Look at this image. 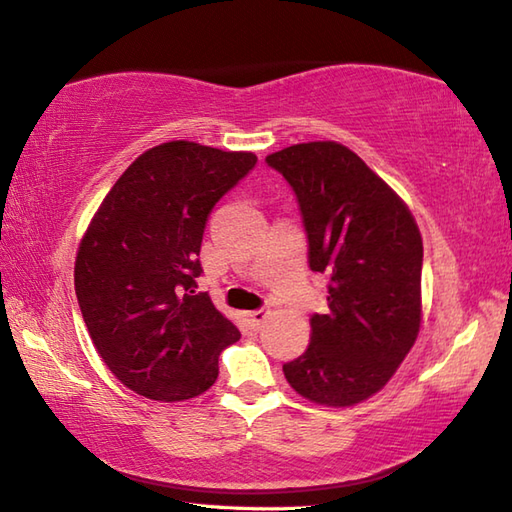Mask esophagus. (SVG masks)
I'll list each match as a JSON object with an SVG mask.
<instances>
[{
    "instance_id": "34e87169",
    "label": "esophagus",
    "mask_w": 512,
    "mask_h": 512,
    "mask_svg": "<svg viewBox=\"0 0 512 512\" xmlns=\"http://www.w3.org/2000/svg\"><path fill=\"white\" fill-rule=\"evenodd\" d=\"M267 314H269L267 309H254V311H247V314H245L247 325L252 327L254 331H256V329H260V325H263V322H265Z\"/></svg>"
}]
</instances>
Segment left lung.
I'll return each mask as SVG.
<instances>
[{
	"instance_id": "1",
	"label": "left lung",
	"mask_w": 512,
	"mask_h": 512,
	"mask_svg": "<svg viewBox=\"0 0 512 512\" xmlns=\"http://www.w3.org/2000/svg\"><path fill=\"white\" fill-rule=\"evenodd\" d=\"M265 163L296 194L311 271L329 276L327 314L283 364L302 398L351 406L391 380L420 331L422 236L391 187L333 141L291 145Z\"/></svg>"
}]
</instances>
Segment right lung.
<instances>
[{"label":"right lung","mask_w":512,"mask_h":512,"mask_svg":"<svg viewBox=\"0 0 512 512\" xmlns=\"http://www.w3.org/2000/svg\"><path fill=\"white\" fill-rule=\"evenodd\" d=\"M258 163L170 141L143 152L103 198L79 245L75 291L83 322L108 369L150 400L201 395L218 356L241 338L207 291L201 243L212 207Z\"/></svg>","instance_id":"1"}]
</instances>
